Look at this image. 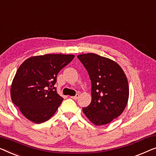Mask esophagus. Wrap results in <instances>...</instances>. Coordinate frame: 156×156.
Instances as JSON below:
<instances>
[{"instance_id":"obj_1","label":"esophagus","mask_w":156,"mask_h":156,"mask_svg":"<svg viewBox=\"0 0 156 156\" xmlns=\"http://www.w3.org/2000/svg\"><path fill=\"white\" fill-rule=\"evenodd\" d=\"M78 98H79V94H76L75 96H72V97H71V98H72V99L73 100H77Z\"/></svg>"}]
</instances>
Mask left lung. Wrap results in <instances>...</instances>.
<instances>
[{
    "label": "left lung",
    "instance_id": "left-lung-1",
    "mask_svg": "<svg viewBox=\"0 0 156 156\" xmlns=\"http://www.w3.org/2000/svg\"><path fill=\"white\" fill-rule=\"evenodd\" d=\"M91 81L92 101L83 112L94 124L111 122L124 110L129 99L126 76L119 64L111 59L89 53L78 55Z\"/></svg>",
    "mask_w": 156,
    "mask_h": 156
}]
</instances>
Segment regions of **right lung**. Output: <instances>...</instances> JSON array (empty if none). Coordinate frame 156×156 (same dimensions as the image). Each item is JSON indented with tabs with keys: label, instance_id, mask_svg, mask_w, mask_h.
<instances>
[{
	"label": "right lung",
	"instance_id": "add662e5",
	"mask_svg": "<svg viewBox=\"0 0 156 156\" xmlns=\"http://www.w3.org/2000/svg\"><path fill=\"white\" fill-rule=\"evenodd\" d=\"M74 56L45 54L30 57L20 65L13 78L10 95L27 119L40 124L54 115L63 100L54 87L57 74Z\"/></svg>",
	"mask_w": 156,
	"mask_h": 156
}]
</instances>
